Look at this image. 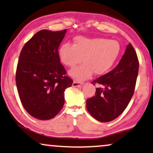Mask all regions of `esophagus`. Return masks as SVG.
<instances>
[{
	"label": "esophagus",
	"instance_id": "esophagus-1",
	"mask_svg": "<svg viewBox=\"0 0 153 153\" xmlns=\"http://www.w3.org/2000/svg\"><path fill=\"white\" fill-rule=\"evenodd\" d=\"M84 84V83L82 82H79V81H74L72 86H74V87H76V86H82Z\"/></svg>",
	"mask_w": 153,
	"mask_h": 153
}]
</instances>
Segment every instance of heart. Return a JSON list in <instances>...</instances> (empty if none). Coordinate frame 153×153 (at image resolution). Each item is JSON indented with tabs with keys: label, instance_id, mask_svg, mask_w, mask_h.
<instances>
[{
	"label": "heart",
	"instance_id": "heart-1",
	"mask_svg": "<svg viewBox=\"0 0 153 153\" xmlns=\"http://www.w3.org/2000/svg\"><path fill=\"white\" fill-rule=\"evenodd\" d=\"M120 53V45L116 40L102 37H79L73 45L64 44L59 49V57L64 65L74 67L82 61L84 64L69 71L74 79L82 81L94 73L101 75L114 67Z\"/></svg>",
	"mask_w": 153,
	"mask_h": 153
}]
</instances>
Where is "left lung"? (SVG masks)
Instances as JSON below:
<instances>
[{"label":"left lung","mask_w":153,"mask_h":153,"mask_svg":"<svg viewBox=\"0 0 153 153\" xmlns=\"http://www.w3.org/2000/svg\"><path fill=\"white\" fill-rule=\"evenodd\" d=\"M138 69L137 54L130 43L118 65L92 82L102 86L86 100V108L93 118L109 122L123 112L134 93Z\"/></svg>","instance_id":"1"}]
</instances>
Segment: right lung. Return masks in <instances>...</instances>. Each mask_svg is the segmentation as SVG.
Listing matches in <instances>:
<instances>
[{"label":"right lung","instance_id":"right-lung-1","mask_svg":"<svg viewBox=\"0 0 153 153\" xmlns=\"http://www.w3.org/2000/svg\"><path fill=\"white\" fill-rule=\"evenodd\" d=\"M66 32H37L19 56L16 76L19 97L26 111L39 120H50L59 114L65 103L64 92L72 85L58 54Z\"/></svg>","mask_w":153,"mask_h":153}]
</instances>
